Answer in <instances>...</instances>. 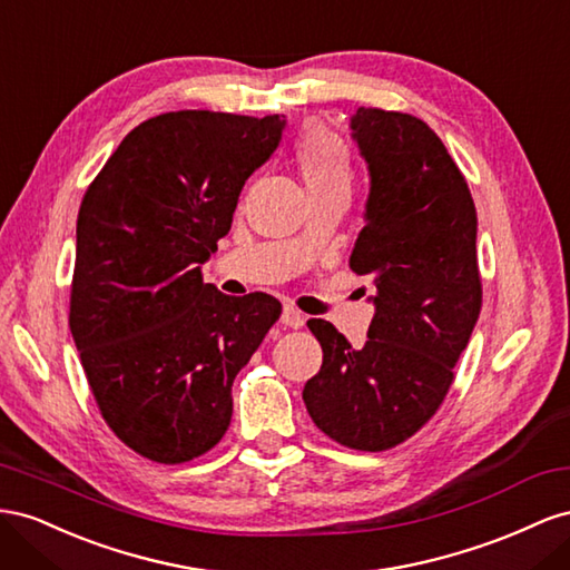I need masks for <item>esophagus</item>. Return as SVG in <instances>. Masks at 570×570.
<instances>
[{
    "label": "esophagus",
    "mask_w": 570,
    "mask_h": 570,
    "mask_svg": "<svg viewBox=\"0 0 570 570\" xmlns=\"http://www.w3.org/2000/svg\"><path fill=\"white\" fill-rule=\"evenodd\" d=\"M282 322L291 330H301L305 324V315L301 311H296L294 305H284V313H282Z\"/></svg>",
    "instance_id": "1"
}]
</instances>
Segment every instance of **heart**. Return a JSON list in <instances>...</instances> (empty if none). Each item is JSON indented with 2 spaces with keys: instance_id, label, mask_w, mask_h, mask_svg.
<instances>
[{
  "instance_id": "1",
  "label": "heart",
  "mask_w": 570,
  "mask_h": 570,
  "mask_svg": "<svg viewBox=\"0 0 570 570\" xmlns=\"http://www.w3.org/2000/svg\"><path fill=\"white\" fill-rule=\"evenodd\" d=\"M296 165L307 190L351 188L353 165L346 142L320 124L307 126L296 145Z\"/></svg>"
}]
</instances>
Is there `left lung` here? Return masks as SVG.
I'll list each match as a JSON object with an SVG mask.
<instances>
[{"label": "left lung", "mask_w": 570, "mask_h": 570, "mask_svg": "<svg viewBox=\"0 0 570 570\" xmlns=\"http://www.w3.org/2000/svg\"><path fill=\"white\" fill-rule=\"evenodd\" d=\"M351 131L370 193L348 265L372 279L375 317L363 348L334 324L307 320L322 367L303 401L334 442L384 451L436 413L475 330L478 215L456 161L425 121L357 107Z\"/></svg>", "instance_id": "1"}]
</instances>
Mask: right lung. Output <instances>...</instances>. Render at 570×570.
Segmentation results:
<instances>
[{
	"label": "right lung",
	"instance_id": "add662e5",
	"mask_svg": "<svg viewBox=\"0 0 570 570\" xmlns=\"http://www.w3.org/2000/svg\"><path fill=\"white\" fill-rule=\"evenodd\" d=\"M286 119L184 109L136 126L78 209L69 324L92 396L126 446L157 463L203 456L232 422L238 370L282 315L226 296L203 265Z\"/></svg>",
	"mask_w": 570,
	"mask_h": 570
}]
</instances>
